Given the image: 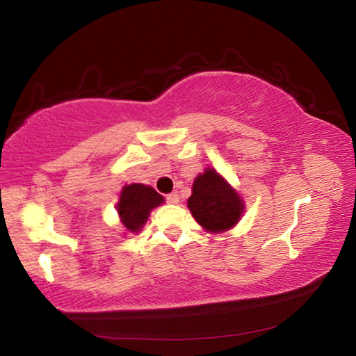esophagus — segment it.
<instances>
[{
	"label": "esophagus",
	"mask_w": 356,
	"mask_h": 356,
	"mask_svg": "<svg viewBox=\"0 0 356 356\" xmlns=\"http://www.w3.org/2000/svg\"><path fill=\"white\" fill-rule=\"evenodd\" d=\"M166 202L168 204H177L179 202V195L176 191L170 193V195H166Z\"/></svg>",
	"instance_id": "1"
}]
</instances>
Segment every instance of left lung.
I'll return each instance as SVG.
<instances>
[{
	"label": "left lung",
	"mask_w": 356,
	"mask_h": 356,
	"mask_svg": "<svg viewBox=\"0 0 356 356\" xmlns=\"http://www.w3.org/2000/svg\"><path fill=\"white\" fill-rule=\"evenodd\" d=\"M188 209L204 229L221 232L240 220L243 202L218 172L207 168L195 179Z\"/></svg>",
	"instance_id": "left-lung-1"
}]
</instances>
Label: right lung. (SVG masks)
<instances>
[{
	"mask_svg": "<svg viewBox=\"0 0 356 356\" xmlns=\"http://www.w3.org/2000/svg\"><path fill=\"white\" fill-rule=\"evenodd\" d=\"M163 201V196L159 195L152 186L143 184L125 185L118 204L120 221L130 232H138L147 221L150 210L160 206Z\"/></svg>",
	"mask_w": 356,
	"mask_h": 356,
	"instance_id": "right-lung-1",
	"label": "right lung"
}]
</instances>
